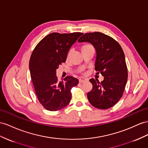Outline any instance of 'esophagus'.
<instances>
[{
    "label": "esophagus",
    "mask_w": 148,
    "mask_h": 148,
    "mask_svg": "<svg viewBox=\"0 0 148 148\" xmlns=\"http://www.w3.org/2000/svg\"><path fill=\"white\" fill-rule=\"evenodd\" d=\"M86 81V80H84V79H79V83H84V82H85Z\"/></svg>",
    "instance_id": "1"
}]
</instances>
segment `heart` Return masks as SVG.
Here are the masks:
<instances>
[{
	"instance_id": "obj_1",
	"label": "heart",
	"mask_w": 148,
	"mask_h": 148,
	"mask_svg": "<svg viewBox=\"0 0 148 148\" xmlns=\"http://www.w3.org/2000/svg\"><path fill=\"white\" fill-rule=\"evenodd\" d=\"M90 48H93V47L91 45L89 44H84L82 46V51H84V50H86V49H90ZM71 51H69V54H68V55H70L71 54Z\"/></svg>"
}]
</instances>
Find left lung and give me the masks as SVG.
Listing matches in <instances>:
<instances>
[{
	"instance_id": "obj_1",
	"label": "left lung",
	"mask_w": 148,
	"mask_h": 148,
	"mask_svg": "<svg viewBox=\"0 0 148 148\" xmlns=\"http://www.w3.org/2000/svg\"><path fill=\"white\" fill-rule=\"evenodd\" d=\"M79 42L92 44L96 51L95 70L104 76L100 82L90 79L92 89L87 94L94 107L107 109L115 105L122 97L127 81V69L122 47L117 42L103 33H86Z\"/></svg>"
}]
</instances>
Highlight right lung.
Segmentation results:
<instances>
[{
  "label": "right lung",
  "instance_id": "1",
  "mask_svg": "<svg viewBox=\"0 0 148 148\" xmlns=\"http://www.w3.org/2000/svg\"><path fill=\"white\" fill-rule=\"evenodd\" d=\"M82 34L51 33L38 43L32 53L31 77L38 100L48 111H58L67 106L71 99V89L78 84V79L72 76L59 81L56 69L66 62L70 48Z\"/></svg>",
  "mask_w": 148,
  "mask_h": 148
}]
</instances>
